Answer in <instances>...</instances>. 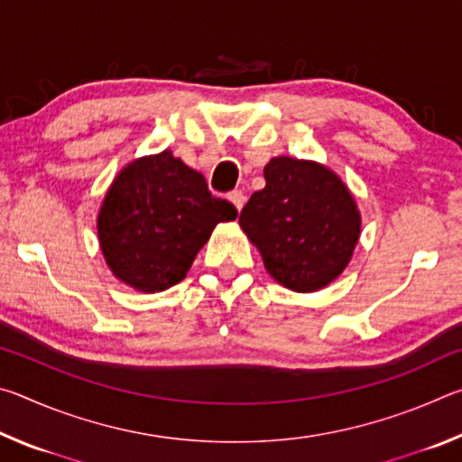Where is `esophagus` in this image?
<instances>
[{
	"instance_id": "obj_1",
	"label": "esophagus",
	"mask_w": 462,
	"mask_h": 462,
	"mask_svg": "<svg viewBox=\"0 0 462 462\" xmlns=\"http://www.w3.org/2000/svg\"><path fill=\"white\" fill-rule=\"evenodd\" d=\"M228 199L232 201V206L234 208H236L238 209V212H240V209H242V206H245V201H246V198H245V193H242V191H230L228 193Z\"/></svg>"
}]
</instances>
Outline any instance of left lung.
Returning <instances> with one entry per match:
<instances>
[{
  "instance_id": "8db88e82",
  "label": "left lung",
  "mask_w": 462,
  "mask_h": 462,
  "mask_svg": "<svg viewBox=\"0 0 462 462\" xmlns=\"http://www.w3.org/2000/svg\"><path fill=\"white\" fill-rule=\"evenodd\" d=\"M261 191L238 224L269 275L297 293H314L342 275L361 236V212L342 179L316 161L275 156Z\"/></svg>"
}]
</instances>
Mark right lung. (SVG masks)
Returning <instances> with one entry per match:
<instances>
[{
    "label": "right lung",
    "instance_id": "right-lung-1",
    "mask_svg": "<svg viewBox=\"0 0 462 462\" xmlns=\"http://www.w3.org/2000/svg\"><path fill=\"white\" fill-rule=\"evenodd\" d=\"M236 216L201 173L162 151L116 175L97 214L99 248L116 279L159 293L183 281L216 226Z\"/></svg>",
    "mask_w": 462,
    "mask_h": 462
}]
</instances>
